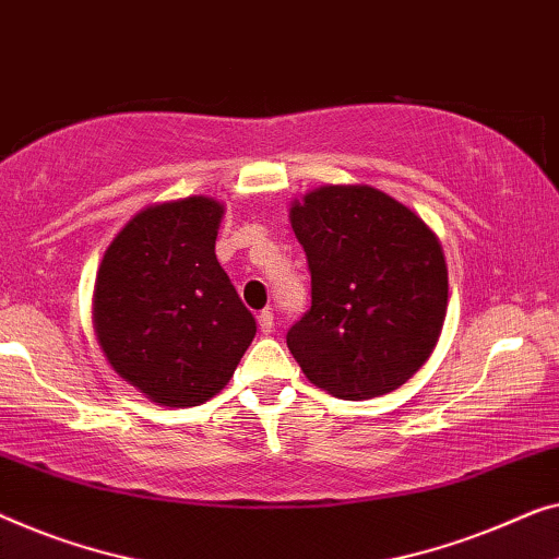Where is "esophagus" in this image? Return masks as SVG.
I'll return each mask as SVG.
<instances>
[{
    "label": "esophagus",
    "instance_id": "34e87169",
    "mask_svg": "<svg viewBox=\"0 0 559 559\" xmlns=\"http://www.w3.org/2000/svg\"><path fill=\"white\" fill-rule=\"evenodd\" d=\"M257 325H260V333L262 335H270L274 330V314L270 310H264L257 314Z\"/></svg>",
    "mask_w": 559,
    "mask_h": 559
}]
</instances>
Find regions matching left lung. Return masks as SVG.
Listing matches in <instances>:
<instances>
[{
	"instance_id": "8db88e82",
	"label": "left lung",
	"mask_w": 559,
	"mask_h": 559,
	"mask_svg": "<svg viewBox=\"0 0 559 559\" xmlns=\"http://www.w3.org/2000/svg\"><path fill=\"white\" fill-rule=\"evenodd\" d=\"M312 307L287 333L310 383L345 401L401 388L431 358L449 305L436 231L385 191L328 183L289 206Z\"/></svg>"
}]
</instances>
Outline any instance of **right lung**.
<instances>
[{
	"instance_id": "add662e5",
	"label": "right lung",
	"mask_w": 559,
	"mask_h": 559,
	"mask_svg": "<svg viewBox=\"0 0 559 559\" xmlns=\"http://www.w3.org/2000/svg\"><path fill=\"white\" fill-rule=\"evenodd\" d=\"M224 204H151L105 249L93 325L110 368L168 408L199 406L229 383L257 322L216 260Z\"/></svg>"
}]
</instances>
